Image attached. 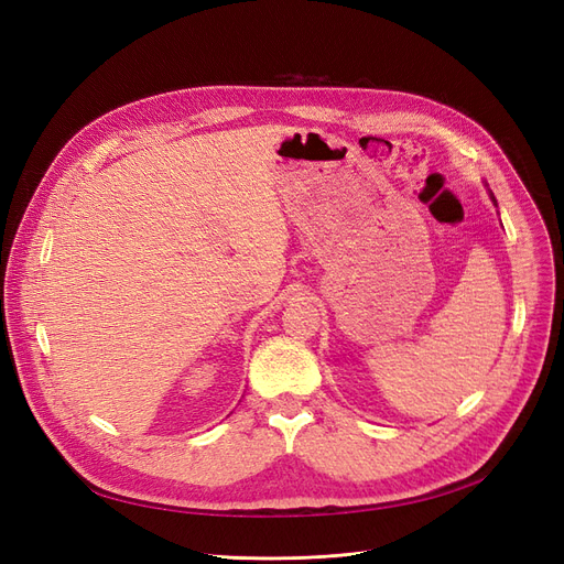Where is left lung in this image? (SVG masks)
<instances>
[{
  "instance_id": "obj_1",
  "label": "left lung",
  "mask_w": 564,
  "mask_h": 564,
  "mask_svg": "<svg viewBox=\"0 0 564 564\" xmlns=\"http://www.w3.org/2000/svg\"><path fill=\"white\" fill-rule=\"evenodd\" d=\"M490 197H492V195H490ZM492 202H495V197H492Z\"/></svg>"
}]
</instances>
